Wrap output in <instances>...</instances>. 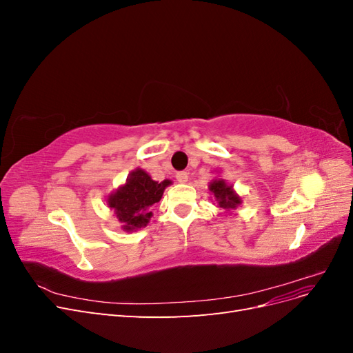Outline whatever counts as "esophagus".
Here are the masks:
<instances>
[{
    "label": "esophagus",
    "mask_w": 353,
    "mask_h": 353,
    "mask_svg": "<svg viewBox=\"0 0 353 353\" xmlns=\"http://www.w3.org/2000/svg\"><path fill=\"white\" fill-rule=\"evenodd\" d=\"M175 176H176L178 183H181V184H185L188 181V174L185 172V170H181V172H178Z\"/></svg>",
    "instance_id": "esophagus-1"
}]
</instances>
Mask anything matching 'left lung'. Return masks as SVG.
Here are the masks:
<instances>
[{
	"label": "left lung",
	"instance_id": "8db88e82",
	"mask_svg": "<svg viewBox=\"0 0 353 353\" xmlns=\"http://www.w3.org/2000/svg\"><path fill=\"white\" fill-rule=\"evenodd\" d=\"M209 191L210 194L215 197V201L218 203V206L225 209L227 212L236 210L241 203V197L236 193V190L230 185L225 179L222 178H215L209 183Z\"/></svg>",
	"mask_w": 353,
	"mask_h": 353
}]
</instances>
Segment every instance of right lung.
Wrapping results in <instances>:
<instances>
[{
    "label": "right lung",
    "instance_id": "add662e5",
    "mask_svg": "<svg viewBox=\"0 0 353 353\" xmlns=\"http://www.w3.org/2000/svg\"><path fill=\"white\" fill-rule=\"evenodd\" d=\"M170 184V179L159 183L144 169L137 168L128 175L125 184L108 196L105 203L119 221L121 228L125 232H132L147 227L153 216L152 206L160 201L165 188Z\"/></svg>",
    "mask_w": 353,
    "mask_h": 353
}]
</instances>
